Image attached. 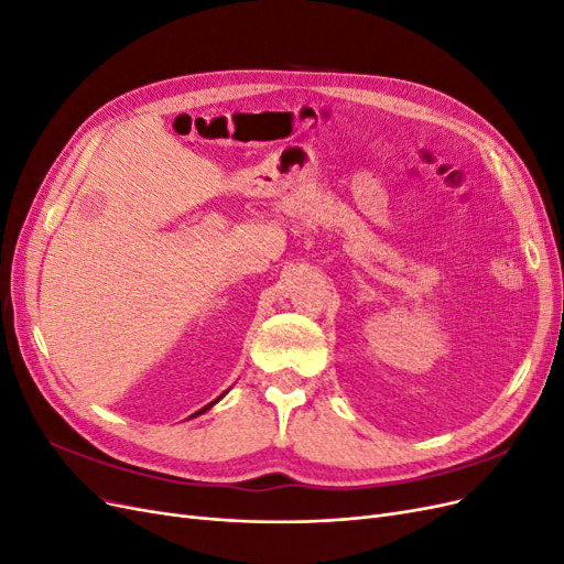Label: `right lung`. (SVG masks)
I'll return each mask as SVG.
<instances>
[{"instance_id":"obj_1","label":"right lung","mask_w":564,"mask_h":564,"mask_svg":"<svg viewBox=\"0 0 564 564\" xmlns=\"http://www.w3.org/2000/svg\"><path fill=\"white\" fill-rule=\"evenodd\" d=\"M226 392H228V390H226ZM226 392H224V395H226ZM224 395H220V398H224ZM220 398H218V400H220ZM218 400H214V402H209V404H207V406H202V409H199V412H195V414H193V416H199V414H204V412H207V409H212V406H214V404H216V402H218Z\"/></svg>"}]
</instances>
